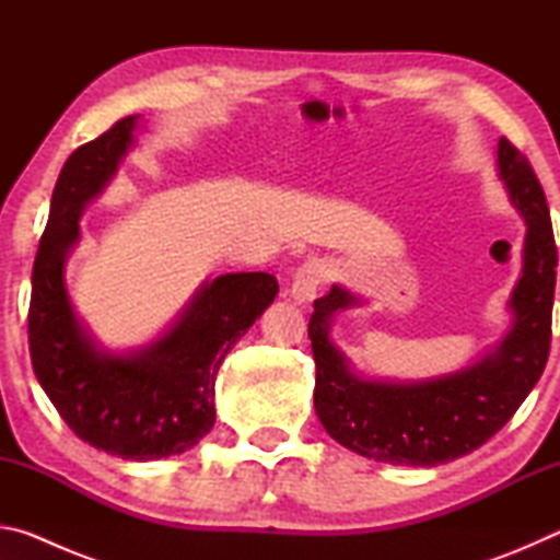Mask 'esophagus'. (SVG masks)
I'll list each match as a JSON object with an SVG mask.
<instances>
[{
    "mask_svg": "<svg viewBox=\"0 0 560 560\" xmlns=\"http://www.w3.org/2000/svg\"><path fill=\"white\" fill-rule=\"evenodd\" d=\"M328 279V264L320 259H308L303 261L301 267L293 273L291 281V299L299 306H308L311 301L316 299L320 283Z\"/></svg>",
    "mask_w": 560,
    "mask_h": 560,
    "instance_id": "34e87169",
    "label": "esophagus"
}]
</instances>
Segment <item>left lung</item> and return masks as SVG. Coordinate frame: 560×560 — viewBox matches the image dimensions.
<instances>
[{"label": "left lung", "instance_id": "obj_1", "mask_svg": "<svg viewBox=\"0 0 560 560\" xmlns=\"http://www.w3.org/2000/svg\"><path fill=\"white\" fill-rule=\"evenodd\" d=\"M497 177L526 224L521 273L506 301L509 330L469 365L424 381L365 375L338 348L334 320L368 301L340 283L314 301L316 415L330 438L360 457L395 467L459 459L504 428L544 373L558 264L551 214L528 160L506 138L497 143Z\"/></svg>", "mask_w": 560, "mask_h": 560}]
</instances>
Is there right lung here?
<instances>
[{
	"label": "right lung",
	"mask_w": 560,
	"mask_h": 560,
	"mask_svg": "<svg viewBox=\"0 0 560 560\" xmlns=\"http://www.w3.org/2000/svg\"><path fill=\"white\" fill-rule=\"evenodd\" d=\"M140 116L118 120L61 167L32 271L30 350L36 381L91 447L128 462L192 450L214 424V377L224 355L277 299L264 271L207 279L165 330L136 348H108L75 311L66 261L79 220L136 148Z\"/></svg>",
	"instance_id": "add662e5"
}]
</instances>
